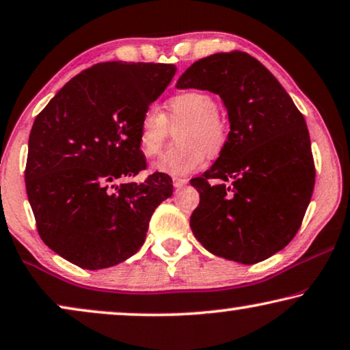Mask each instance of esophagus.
I'll list each match as a JSON object with an SVG mask.
<instances>
[{"mask_svg":"<svg viewBox=\"0 0 350 350\" xmlns=\"http://www.w3.org/2000/svg\"><path fill=\"white\" fill-rule=\"evenodd\" d=\"M189 184V179H180V177H176V179H173V185L176 187V189H182V187Z\"/></svg>","mask_w":350,"mask_h":350,"instance_id":"1","label":"esophagus"}]
</instances>
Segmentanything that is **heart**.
<instances>
[{
	"label": "heart",
	"instance_id": "b5f03b06",
	"mask_svg": "<svg viewBox=\"0 0 350 350\" xmlns=\"http://www.w3.org/2000/svg\"><path fill=\"white\" fill-rule=\"evenodd\" d=\"M170 114L149 106L142 112L137 126V144L146 157L159 155L168 137V124H185L179 135L180 149L165 154L154 165L160 173L185 176L200 170L206 157H219L228 142L230 128L219 114V103L206 92L191 90L173 96Z\"/></svg>",
	"mask_w": 350,
	"mask_h": 350
}]
</instances>
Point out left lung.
I'll return each mask as SVG.
<instances>
[{"label":"left lung","mask_w":350,"mask_h":350,"mask_svg":"<svg viewBox=\"0 0 350 350\" xmlns=\"http://www.w3.org/2000/svg\"><path fill=\"white\" fill-rule=\"evenodd\" d=\"M176 87L217 93L230 120L224 152L190 180L200 193L190 217L195 238L243 265L269 258L297 234L316 182L303 114L278 79L239 51L195 62ZM213 178L221 182L213 186Z\"/></svg>","instance_id":"8db88e82"}]
</instances>
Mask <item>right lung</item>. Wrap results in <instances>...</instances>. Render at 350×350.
I'll use <instances>...</instances> for the list:
<instances>
[{
    "label": "right lung",
    "instance_id": "right-lung-1",
    "mask_svg": "<svg viewBox=\"0 0 350 350\" xmlns=\"http://www.w3.org/2000/svg\"><path fill=\"white\" fill-rule=\"evenodd\" d=\"M174 65L106 62L72 77L39 112L28 139L25 185L38 233L83 269L119 265L144 244L149 220L173 195L146 170L139 119L168 87Z\"/></svg>",
    "mask_w": 350,
    "mask_h": 350
}]
</instances>
